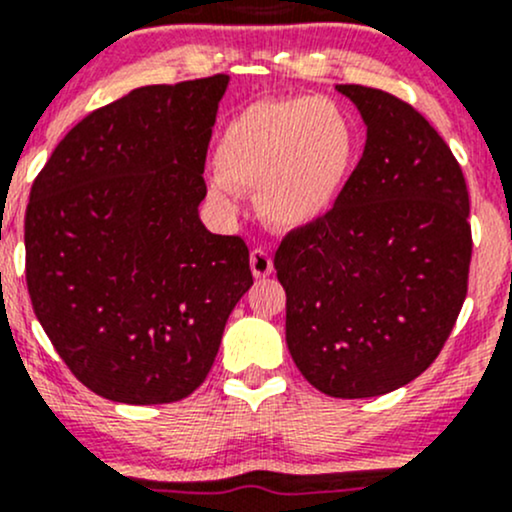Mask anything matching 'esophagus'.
Segmentation results:
<instances>
[{"instance_id": "obj_1", "label": "esophagus", "mask_w": 512, "mask_h": 512, "mask_svg": "<svg viewBox=\"0 0 512 512\" xmlns=\"http://www.w3.org/2000/svg\"><path fill=\"white\" fill-rule=\"evenodd\" d=\"M249 261H251V271H254L256 278H266V276H271V273H273V258H271V254H268V251L254 249V251H251Z\"/></svg>"}]
</instances>
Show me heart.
<instances>
[{"instance_id":"heart-1","label":"heart","mask_w":512,"mask_h":512,"mask_svg":"<svg viewBox=\"0 0 512 512\" xmlns=\"http://www.w3.org/2000/svg\"><path fill=\"white\" fill-rule=\"evenodd\" d=\"M356 148L349 112L329 97L256 102L219 139L210 195L234 210L236 190L256 192L258 214L273 229H310L342 200Z\"/></svg>"}]
</instances>
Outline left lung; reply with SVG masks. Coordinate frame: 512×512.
<instances>
[{"mask_svg":"<svg viewBox=\"0 0 512 512\" xmlns=\"http://www.w3.org/2000/svg\"><path fill=\"white\" fill-rule=\"evenodd\" d=\"M366 124L342 200L276 251L285 342L332 398H373L437 359L466 298L469 192L442 136L388 92L337 85Z\"/></svg>","mask_w":512,"mask_h":512,"instance_id":"left-lung-1","label":"left lung"}]
</instances>
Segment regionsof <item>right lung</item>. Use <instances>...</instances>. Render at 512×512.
<instances>
[{"mask_svg":"<svg viewBox=\"0 0 512 512\" xmlns=\"http://www.w3.org/2000/svg\"><path fill=\"white\" fill-rule=\"evenodd\" d=\"M227 85L136 87L73 126L31 188V305L75 378L114 403L188 398L254 285L244 239L200 219Z\"/></svg>","mask_w":512,"mask_h":512,"instance_id":"1","label":"right lung"}]
</instances>
